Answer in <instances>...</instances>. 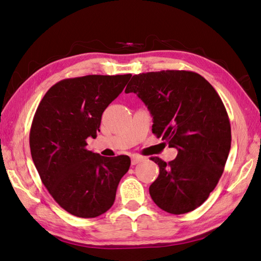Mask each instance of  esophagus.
Here are the masks:
<instances>
[{"instance_id":"1","label":"esophagus","mask_w":261,"mask_h":261,"mask_svg":"<svg viewBox=\"0 0 261 261\" xmlns=\"http://www.w3.org/2000/svg\"><path fill=\"white\" fill-rule=\"evenodd\" d=\"M143 160H144V158L141 156V155H133L132 156V164H133V166H135V164L142 162Z\"/></svg>"}]
</instances>
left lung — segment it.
<instances>
[{"label":"left lung","instance_id":"1","mask_svg":"<svg viewBox=\"0 0 261 261\" xmlns=\"http://www.w3.org/2000/svg\"><path fill=\"white\" fill-rule=\"evenodd\" d=\"M125 92L138 95L153 116V134L178 150L168 163L151 158L160 168L150 186L153 201L174 215L196 210L216 187L231 148L219 93L198 73L177 70L134 75Z\"/></svg>","mask_w":261,"mask_h":261}]
</instances>
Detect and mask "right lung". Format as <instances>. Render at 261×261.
I'll list each match as a JSON object with an SVG mask.
<instances>
[{"label": "right lung", "mask_w": 261, "mask_h": 261, "mask_svg": "<svg viewBox=\"0 0 261 261\" xmlns=\"http://www.w3.org/2000/svg\"><path fill=\"white\" fill-rule=\"evenodd\" d=\"M132 74L86 75L54 84L41 99L31 124V156L51 197L70 214L91 219L113 206L128 171L127 155L105 158L88 151L105 109L123 91Z\"/></svg>", "instance_id": "add662e5"}]
</instances>
